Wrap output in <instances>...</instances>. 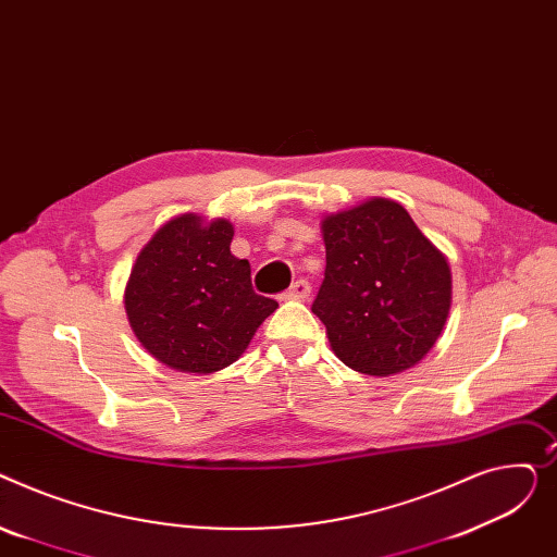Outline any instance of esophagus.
<instances>
[{
    "mask_svg": "<svg viewBox=\"0 0 557 557\" xmlns=\"http://www.w3.org/2000/svg\"><path fill=\"white\" fill-rule=\"evenodd\" d=\"M308 297H310V283L304 281V278H299L297 283H292L289 289L283 294V299H287V301H304Z\"/></svg>",
    "mask_w": 557,
    "mask_h": 557,
    "instance_id": "esophagus-1",
    "label": "esophagus"
}]
</instances>
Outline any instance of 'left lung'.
<instances>
[{"mask_svg":"<svg viewBox=\"0 0 557 557\" xmlns=\"http://www.w3.org/2000/svg\"><path fill=\"white\" fill-rule=\"evenodd\" d=\"M321 232L325 272L312 312L335 355L377 377L416 367L449 314L447 258L403 205L384 198L325 215Z\"/></svg>","mask_w":557,"mask_h":557,"instance_id":"left-lung-1","label":"left lung"}]
</instances>
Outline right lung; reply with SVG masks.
I'll return each instance as SVG.
<instances>
[{"mask_svg":"<svg viewBox=\"0 0 557 557\" xmlns=\"http://www.w3.org/2000/svg\"><path fill=\"white\" fill-rule=\"evenodd\" d=\"M232 240L228 220L184 213L139 251L123 301L137 339L161 364L200 375L234 364L278 308L253 292Z\"/></svg>","mask_w":557,"mask_h":557,"instance_id":"1","label":"right lung"}]
</instances>
